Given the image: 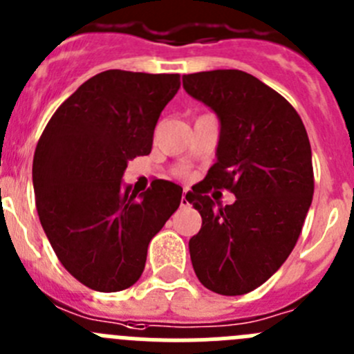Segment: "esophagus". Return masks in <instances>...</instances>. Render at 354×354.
<instances>
[{
	"instance_id": "esophagus-1",
	"label": "esophagus",
	"mask_w": 354,
	"mask_h": 354,
	"mask_svg": "<svg viewBox=\"0 0 354 354\" xmlns=\"http://www.w3.org/2000/svg\"><path fill=\"white\" fill-rule=\"evenodd\" d=\"M180 204L181 206H188V204H190V199H188V194H187V190H185L183 192V196H181V201H180Z\"/></svg>"
}]
</instances>
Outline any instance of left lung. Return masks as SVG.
<instances>
[{
  "instance_id": "left-lung-1",
  "label": "left lung",
  "mask_w": 354,
  "mask_h": 354,
  "mask_svg": "<svg viewBox=\"0 0 354 354\" xmlns=\"http://www.w3.org/2000/svg\"><path fill=\"white\" fill-rule=\"evenodd\" d=\"M183 87L220 120L216 162L188 192L203 218L190 259L207 290L244 295L285 263L302 232L315 192L311 145L295 108L250 73H192ZM213 186L236 203L216 207L205 196Z\"/></svg>"
}]
</instances>
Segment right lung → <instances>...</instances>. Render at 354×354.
Returning <instances> with one entry per match:
<instances>
[{
  "mask_svg": "<svg viewBox=\"0 0 354 354\" xmlns=\"http://www.w3.org/2000/svg\"><path fill=\"white\" fill-rule=\"evenodd\" d=\"M180 75L108 69L57 108L32 158L36 209L59 262L95 292L140 279L151 237L181 201V187L155 180L147 192L122 187L127 162L148 155Z\"/></svg>",
  "mask_w": 354,
  "mask_h": 354,
  "instance_id": "obj_1",
  "label": "right lung"
}]
</instances>
